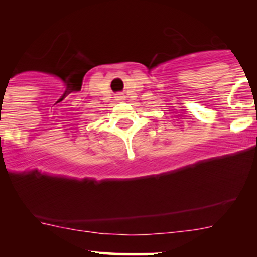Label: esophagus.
<instances>
[{
	"instance_id": "1",
	"label": "esophagus",
	"mask_w": 257,
	"mask_h": 257,
	"mask_svg": "<svg viewBox=\"0 0 257 257\" xmlns=\"http://www.w3.org/2000/svg\"><path fill=\"white\" fill-rule=\"evenodd\" d=\"M116 98H117V100H123V96H121V95H118V96L116 97Z\"/></svg>"
}]
</instances>
